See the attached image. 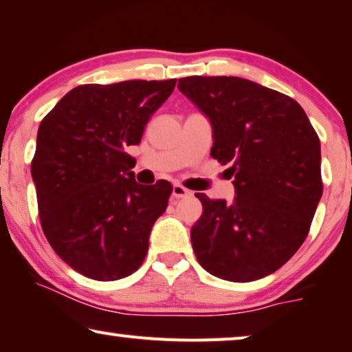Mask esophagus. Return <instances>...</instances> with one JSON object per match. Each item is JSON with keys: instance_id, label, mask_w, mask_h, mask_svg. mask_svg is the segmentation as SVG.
I'll list each match as a JSON object with an SVG mask.
<instances>
[{"instance_id": "34e87169", "label": "esophagus", "mask_w": 352, "mask_h": 352, "mask_svg": "<svg viewBox=\"0 0 352 352\" xmlns=\"http://www.w3.org/2000/svg\"><path fill=\"white\" fill-rule=\"evenodd\" d=\"M190 195H192V192L188 190V188L182 187L181 184H175V186H173V198H176V199L187 198V197H190Z\"/></svg>"}]
</instances>
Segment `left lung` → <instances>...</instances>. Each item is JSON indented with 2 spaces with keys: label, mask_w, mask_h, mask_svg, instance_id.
Wrapping results in <instances>:
<instances>
[{
  "label": "left lung",
  "mask_w": 352,
  "mask_h": 352,
  "mask_svg": "<svg viewBox=\"0 0 352 352\" xmlns=\"http://www.w3.org/2000/svg\"><path fill=\"white\" fill-rule=\"evenodd\" d=\"M177 88L209 118L210 155L230 165L236 190L232 203L197 193L195 256L228 282L266 277L310 231L322 195L320 138L294 99L250 80L195 75Z\"/></svg>",
  "instance_id": "8db88e82"
}]
</instances>
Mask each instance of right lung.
<instances>
[{"mask_svg":"<svg viewBox=\"0 0 352 352\" xmlns=\"http://www.w3.org/2000/svg\"><path fill=\"white\" fill-rule=\"evenodd\" d=\"M175 86L176 78L82 85L41 122L31 162L41 226L56 255L85 277L124 278L148 253L173 187L135 181L126 149L142 142Z\"/></svg>","mask_w":352,"mask_h":352,"instance_id":"1","label":"right lung"}]
</instances>
